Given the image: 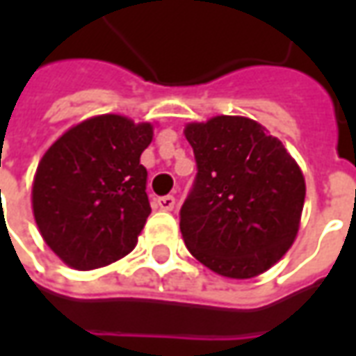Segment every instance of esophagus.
<instances>
[{
    "label": "esophagus",
    "instance_id": "obj_1",
    "mask_svg": "<svg viewBox=\"0 0 356 356\" xmlns=\"http://www.w3.org/2000/svg\"><path fill=\"white\" fill-rule=\"evenodd\" d=\"M156 204H158V208L163 209V211H171V209L175 208V198H173L171 194H168V196H160V198L156 200Z\"/></svg>",
    "mask_w": 356,
    "mask_h": 356
}]
</instances>
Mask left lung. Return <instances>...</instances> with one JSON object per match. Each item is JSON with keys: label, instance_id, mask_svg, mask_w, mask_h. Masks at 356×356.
<instances>
[{"label": "left lung", "instance_id": "8db88e82", "mask_svg": "<svg viewBox=\"0 0 356 356\" xmlns=\"http://www.w3.org/2000/svg\"><path fill=\"white\" fill-rule=\"evenodd\" d=\"M185 137L198 170L179 213L188 252L221 276L261 275L298 234L305 202L299 165L250 118L188 124Z\"/></svg>", "mask_w": 356, "mask_h": 356}]
</instances>
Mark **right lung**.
<instances>
[{
  "mask_svg": "<svg viewBox=\"0 0 356 356\" xmlns=\"http://www.w3.org/2000/svg\"><path fill=\"white\" fill-rule=\"evenodd\" d=\"M150 124L118 114L89 118L43 154L32 186V208L45 244L78 270L122 259L150 216L143 150Z\"/></svg>",
  "mask_w": 356,
  "mask_h": 356,
  "instance_id": "right-lung-1",
  "label": "right lung"
}]
</instances>
